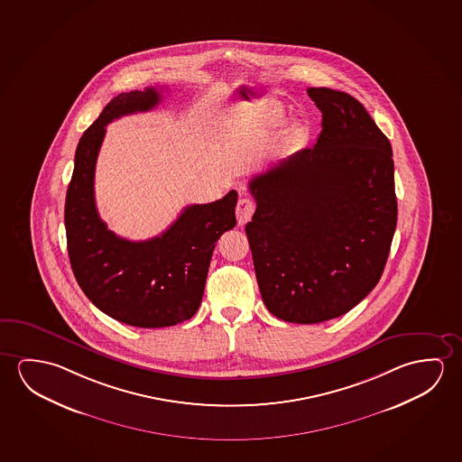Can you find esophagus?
Returning a JSON list of instances; mask_svg holds the SVG:
<instances>
[{
	"mask_svg": "<svg viewBox=\"0 0 462 462\" xmlns=\"http://www.w3.org/2000/svg\"><path fill=\"white\" fill-rule=\"evenodd\" d=\"M254 209H256V205H254L253 199H238V203H236V220H238V224L240 226L246 224L251 219V216L254 214Z\"/></svg>",
	"mask_w": 462,
	"mask_h": 462,
	"instance_id": "34e87169",
	"label": "esophagus"
}]
</instances>
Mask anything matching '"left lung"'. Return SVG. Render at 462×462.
<instances>
[{
    "label": "left lung",
    "mask_w": 462,
    "mask_h": 462,
    "mask_svg": "<svg viewBox=\"0 0 462 462\" xmlns=\"http://www.w3.org/2000/svg\"><path fill=\"white\" fill-rule=\"evenodd\" d=\"M321 133L249 180L246 224L263 304L277 319H337L381 280L397 227L389 139L350 94L309 88Z\"/></svg>",
    "instance_id": "8db88e82"
}]
</instances>
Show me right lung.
Listing matches in <instances>:
<instances>
[{"instance_id":"add662e5","label":"right lung","mask_w":462,"mask_h":462,"mask_svg":"<svg viewBox=\"0 0 462 462\" xmlns=\"http://www.w3.org/2000/svg\"><path fill=\"white\" fill-rule=\"evenodd\" d=\"M160 100V91L147 88L118 94L106 104L79 139L65 199L67 249L79 288L108 317L139 328L172 327L192 319L216 242L236 224L235 190L208 205L187 206L168 230L145 242L121 238L100 219L94 171L106 126L123 115L149 112Z\"/></svg>"}]
</instances>
